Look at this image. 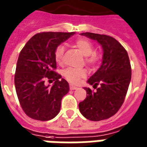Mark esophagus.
Instances as JSON below:
<instances>
[{
	"mask_svg": "<svg viewBox=\"0 0 147 147\" xmlns=\"http://www.w3.org/2000/svg\"><path fill=\"white\" fill-rule=\"evenodd\" d=\"M69 88H70V90H76V89H77L76 86H73V85H69Z\"/></svg>",
	"mask_w": 147,
	"mask_h": 147,
	"instance_id": "34e87169",
	"label": "esophagus"
}]
</instances>
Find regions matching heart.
Here are the masks:
<instances>
[{
  "label": "heart",
  "mask_w": 147,
  "mask_h": 147,
  "mask_svg": "<svg viewBox=\"0 0 147 147\" xmlns=\"http://www.w3.org/2000/svg\"><path fill=\"white\" fill-rule=\"evenodd\" d=\"M73 45L75 47H76L80 53L85 56V64L90 68L94 69L98 67L101 62H102V55L94 52V47L92 42L86 38H79L74 42ZM64 47L62 45H58L54 51V59L55 61L58 64H62L64 62ZM86 76V70L85 68L81 69H76L72 67L66 68L63 71V76L64 79L68 81L71 84H77L80 83L81 79L85 78Z\"/></svg>",
  "instance_id": "heart-1"
}]
</instances>
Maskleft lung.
<instances>
[{
	"label": "left lung",
	"instance_id": "left-lung-1",
	"mask_svg": "<svg viewBox=\"0 0 147 147\" xmlns=\"http://www.w3.org/2000/svg\"><path fill=\"white\" fill-rule=\"evenodd\" d=\"M81 34L100 43L104 53L101 67L87 81L97 90L84 87L86 98L80 102L79 108L88 120H106L117 113L126 97L131 78L128 54L113 37L90 32Z\"/></svg>",
	"mask_w": 147,
	"mask_h": 147
}]
</instances>
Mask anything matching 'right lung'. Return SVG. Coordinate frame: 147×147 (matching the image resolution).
<instances>
[{"label": "right lung", "mask_w": 147, "mask_h": 147, "mask_svg": "<svg viewBox=\"0 0 147 147\" xmlns=\"http://www.w3.org/2000/svg\"><path fill=\"white\" fill-rule=\"evenodd\" d=\"M75 32H41L22 49L18 58L15 86L21 108L34 120L46 121L60 112L61 100L69 90L68 83L55 70L56 48ZM55 81L52 87L46 81Z\"/></svg>", "instance_id": "add662e5"}]
</instances>
